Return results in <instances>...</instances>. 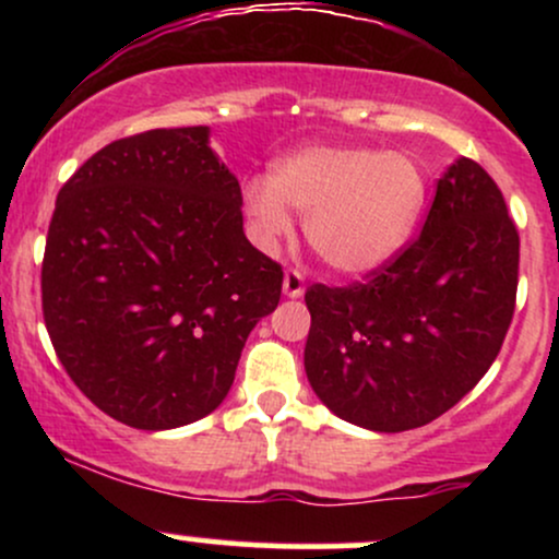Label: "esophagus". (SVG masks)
Listing matches in <instances>:
<instances>
[{
    "instance_id": "1",
    "label": "esophagus",
    "mask_w": 559,
    "mask_h": 559,
    "mask_svg": "<svg viewBox=\"0 0 559 559\" xmlns=\"http://www.w3.org/2000/svg\"><path fill=\"white\" fill-rule=\"evenodd\" d=\"M284 294L292 299H297L305 294V275H301L297 267H288L284 273Z\"/></svg>"
}]
</instances>
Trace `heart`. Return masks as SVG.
<instances>
[{
    "label": "heart",
    "mask_w": 559,
    "mask_h": 559,
    "mask_svg": "<svg viewBox=\"0 0 559 559\" xmlns=\"http://www.w3.org/2000/svg\"><path fill=\"white\" fill-rule=\"evenodd\" d=\"M243 207L260 241L292 236L288 207L305 215V236L333 271L365 275L407 243L426 207V176L402 152L307 146L286 157L271 181L243 186Z\"/></svg>",
    "instance_id": "obj_1"
}]
</instances>
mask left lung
Returning a JSON list of instances; mask_svg holds the SVG:
<instances>
[{"mask_svg": "<svg viewBox=\"0 0 559 559\" xmlns=\"http://www.w3.org/2000/svg\"><path fill=\"white\" fill-rule=\"evenodd\" d=\"M521 236L493 178L457 159L436 186L423 230L349 286L312 284L305 370L342 420L381 433L452 409L512 323Z\"/></svg>", "mask_w": 559, "mask_h": 559, "instance_id": "1", "label": "left lung"}]
</instances>
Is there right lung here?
Returning a JSON list of instances; mask_svg holds the SVG:
<instances>
[{
  "instance_id": "obj_1",
  "label": "right lung",
  "mask_w": 559,
  "mask_h": 559,
  "mask_svg": "<svg viewBox=\"0 0 559 559\" xmlns=\"http://www.w3.org/2000/svg\"><path fill=\"white\" fill-rule=\"evenodd\" d=\"M207 126L102 146L57 194L41 310L62 368L141 431L226 400L243 342L278 307L284 271L243 236L241 186Z\"/></svg>"
}]
</instances>
